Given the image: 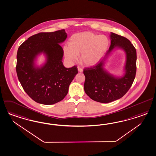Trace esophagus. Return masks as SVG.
<instances>
[{"instance_id":"34e87169","label":"esophagus","mask_w":156,"mask_h":156,"mask_svg":"<svg viewBox=\"0 0 156 156\" xmlns=\"http://www.w3.org/2000/svg\"><path fill=\"white\" fill-rule=\"evenodd\" d=\"M77 69H78V72H80V73H82V72H83L82 68H81L80 66H78V67H77Z\"/></svg>"}]
</instances>
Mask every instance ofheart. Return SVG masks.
Segmentation results:
<instances>
[{"mask_svg":"<svg viewBox=\"0 0 156 156\" xmlns=\"http://www.w3.org/2000/svg\"><path fill=\"white\" fill-rule=\"evenodd\" d=\"M109 44L106 36L85 31L71 35L69 46L63 47V52L68 61H76L77 55H80V62L85 66L92 67L101 61Z\"/></svg>","mask_w":156,"mask_h":156,"instance_id":"1","label":"heart"}]
</instances>
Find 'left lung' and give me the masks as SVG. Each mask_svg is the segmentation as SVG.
I'll list each match as a JSON object with an SVG mask.
<instances>
[{
	"instance_id": "obj_1",
	"label": "left lung",
	"mask_w": 156,
	"mask_h": 156,
	"mask_svg": "<svg viewBox=\"0 0 156 156\" xmlns=\"http://www.w3.org/2000/svg\"><path fill=\"white\" fill-rule=\"evenodd\" d=\"M111 44L103 60L94 67L85 69L84 90L91 99L101 103H109L120 99L132 85L136 73V50L127 38L111 33ZM126 53V60L122 76L109 73L104 67L107 60L115 49Z\"/></svg>"
}]
</instances>
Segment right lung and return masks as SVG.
<instances>
[{"label": "right lung", "instance_id": "1", "mask_svg": "<svg viewBox=\"0 0 156 156\" xmlns=\"http://www.w3.org/2000/svg\"><path fill=\"white\" fill-rule=\"evenodd\" d=\"M67 37L65 30L41 33L28 38L18 48V80L25 92L37 103L49 105L62 101L78 74L76 66L66 68L62 63L63 50L59 44ZM41 54L45 61L39 66L36 60Z\"/></svg>", "mask_w": 156, "mask_h": 156}]
</instances>
